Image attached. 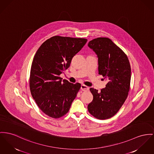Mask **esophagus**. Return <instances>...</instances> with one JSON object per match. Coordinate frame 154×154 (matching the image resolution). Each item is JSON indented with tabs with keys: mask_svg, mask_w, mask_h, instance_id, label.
<instances>
[{
	"mask_svg": "<svg viewBox=\"0 0 154 154\" xmlns=\"http://www.w3.org/2000/svg\"><path fill=\"white\" fill-rule=\"evenodd\" d=\"M89 88L87 86L84 85H81V90L83 91H89Z\"/></svg>",
	"mask_w": 154,
	"mask_h": 154,
	"instance_id": "esophagus-1",
	"label": "esophagus"
}]
</instances>
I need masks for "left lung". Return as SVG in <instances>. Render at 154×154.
Listing matches in <instances>:
<instances>
[{
  "instance_id": "8db88e82",
  "label": "left lung",
  "mask_w": 154,
  "mask_h": 154,
  "mask_svg": "<svg viewBox=\"0 0 154 154\" xmlns=\"http://www.w3.org/2000/svg\"><path fill=\"white\" fill-rule=\"evenodd\" d=\"M88 47L98 58L99 74L107 80L100 92L93 88L89 112L99 120L114 116L123 106L130 90L131 67L125 54L110 39L100 37L89 41Z\"/></svg>"
}]
</instances>
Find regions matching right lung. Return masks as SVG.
<instances>
[{
	"label": "right lung",
	"instance_id": "right-lung-1",
	"mask_svg": "<svg viewBox=\"0 0 154 154\" xmlns=\"http://www.w3.org/2000/svg\"><path fill=\"white\" fill-rule=\"evenodd\" d=\"M87 39L54 36L44 42L31 64L30 89L38 107L47 116L58 119L68 112L81 85L63 80L72 58Z\"/></svg>",
	"mask_w": 154,
	"mask_h": 154
}]
</instances>
